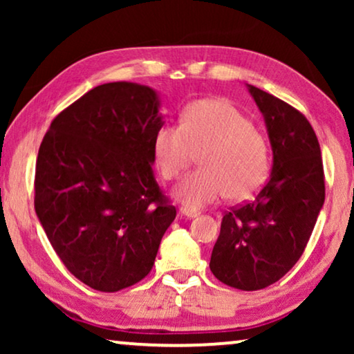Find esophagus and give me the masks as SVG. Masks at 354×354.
I'll use <instances>...</instances> for the list:
<instances>
[{
    "instance_id": "1",
    "label": "esophagus",
    "mask_w": 354,
    "mask_h": 354,
    "mask_svg": "<svg viewBox=\"0 0 354 354\" xmlns=\"http://www.w3.org/2000/svg\"><path fill=\"white\" fill-rule=\"evenodd\" d=\"M180 214L185 216V217H190V219H193V217H198V214H200V212L193 211V209H188V207H180Z\"/></svg>"
}]
</instances>
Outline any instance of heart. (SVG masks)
<instances>
[{"mask_svg":"<svg viewBox=\"0 0 354 354\" xmlns=\"http://www.w3.org/2000/svg\"><path fill=\"white\" fill-rule=\"evenodd\" d=\"M153 151L162 178L174 180L198 154L200 169L188 174L174 195L188 207L246 200L269 172V147L248 118L225 100H198L180 114V125L156 130Z\"/></svg>","mask_w":354,"mask_h":354,"instance_id":"b5f03b06","label":"heart"}]
</instances>
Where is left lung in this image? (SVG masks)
I'll use <instances>...</instances> for the list:
<instances>
[{
	"label": "left lung",
	"instance_id": "left-lung-1",
	"mask_svg": "<svg viewBox=\"0 0 354 354\" xmlns=\"http://www.w3.org/2000/svg\"><path fill=\"white\" fill-rule=\"evenodd\" d=\"M264 115L272 172L253 201L224 212L211 272L253 292L283 277L301 258L326 200L324 166L309 120L285 101L248 85Z\"/></svg>",
	"mask_w": 354,
	"mask_h": 354
}]
</instances>
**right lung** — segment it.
Instances as JSON below:
<instances>
[{
  "label": "right lung",
  "instance_id": "obj_1",
  "mask_svg": "<svg viewBox=\"0 0 354 354\" xmlns=\"http://www.w3.org/2000/svg\"><path fill=\"white\" fill-rule=\"evenodd\" d=\"M156 91L98 85L53 119L38 149L35 212L67 270L114 293L147 277L176 207L154 180Z\"/></svg>",
  "mask_w": 354,
  "mask_h": 354
}]
</instances>
